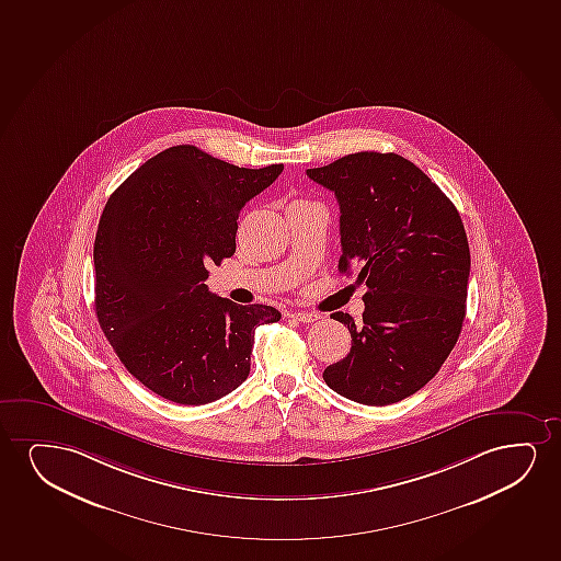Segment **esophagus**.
<instances>
[{
  "mask_svg": "<svg viewBox=\"0 0 561 561\" xmlns=\"http://www.w3.org/2000/svg\"><path fill=\"white\" fill-rule=\"evenodd\" d=\"M289 316H291L293 320L305 321V323H312V321L320 320V316L313 312H293L289 313Z\"/></svg>",
  "mask_w": 561,
  "mask_h": 561,
  "instance_id": "34e87169",
  "label": "esophagus"
}]
</instances>
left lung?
<instances>
[{"label":"left lung","mask_w":561,"mask_h":561,"mask_svg":"<svg viewBox=\"0 0 561 561\" xmlns=\"http://www.w3.org/2000/svg\"><path fill=\"white\" fill-rule=\"evenodd\" d=\"M306 175L335 192L341 207L339 270L359 266L362 323L352 348L329 365V388L364 405H390L439 371L462 329L470 249L457 207L436 182L398 153L357 152Z\"/></svg>","instance_id":"8db88e82"}]
</instances>
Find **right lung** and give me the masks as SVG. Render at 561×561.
I'll list each match as a JSON object with an SVG mask.
<instances>
[{"instance_id": "add662e5", "label": "right lung", "mask_w": 561, "mask_h": 561, "mask_svg": "<svg viewBox=\"0 0 561 561\" xmlns=\"http://www.w3.org/2000/svg\"><path fill=\"white\" fill-rule=\"evenodd\" d=\"M282 171L171 146L110 196L93 251L96 318L125 369L161 398L204 405L232 392L248 379L255 329L282 318L204 284L209 264L236 253L241 207Z\"/></svg>"}]
</instances>
